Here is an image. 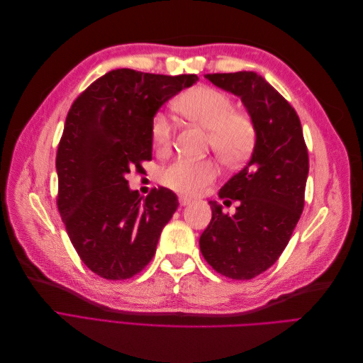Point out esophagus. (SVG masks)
<instances>
[{
    "mask_svg": "<svg viewBox=\"0 0 363 363\" xmlns=\"http://www.w3.org/2000/svg\"><path fill=\"white\" fill-rule=\"evenodd\" d=\"M179 201H180V206H188L192 203L191 199H188V196H183V195L179 196Z\"/></svg>",
    "mask_w": 363,
    "mask_h": 363,
    "instance_id": "34e87169",
    "label": "esophagus"
}]
</instances>
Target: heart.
Instances as JSON below:
<instances>
[{
  "label": "heart",
  "mask_w": 363,
  "mask_h": 363,
  "mask_svg": "<svg viewBox=\"0 0 363 363\" xmlns=\"http://www.w3.org/2000/svg\"><path fill=\"white\" fill-rule=\"evenodd\" d=\"M175 111L207 130V142L227 167L244 163L256 147L257 131L251 116L235 108L233 98L208 86H196L184 92L174 104ZM151 140L156 150H168L172 142V124L164 113L151 123ZM212 160L177 159L160 172V182L182 194H196L216 177Z\"/></svg>",
  "instance_id": "obj_1"
}]
</instances>
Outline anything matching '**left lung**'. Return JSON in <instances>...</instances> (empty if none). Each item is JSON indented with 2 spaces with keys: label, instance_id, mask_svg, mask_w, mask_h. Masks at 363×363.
Returning a JSON list of instances; mask_svg holds the SVG:
<instances>
[{
  "label": "left lung",
  "instance_id": "1",
  "mask_svg": "<svg viewBox=\"0 0 363 363\" xmlns=\"http://www.w3.org/2000/svg\"><path fill=\"white\" fill-rule=\"evenodd\" d=\"M204 77L242 100L257 139L247 167L218 194L225 204L239 201L235 215L208 203L212 219L200 250L221 276L250 280L271 268L289 242L304 208L309 155L295 108L262 75L239 71Z\"/></svg>",
  "mask_w": 363,
  "mask_h": 363
}]
</instances>
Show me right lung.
<instances>
[{"instance_id": "1", "label": "right lung", "mask_w": 363, "mask_h": 363, "mask_svg": "<svg viewBox=\"0 0 363 363\" xmlns=\"http://www.w3.org/2000/svg\"><path fill=\"white\" fill-rule=\"evenodd\" d=\"M199 77L113 69L72 103L59 142L57 208L82 262L96 276L125 280L151 262L177 195L151 189L142 200L125 175L151 160L159 107Z\"/></svg>"}]
</instances>
